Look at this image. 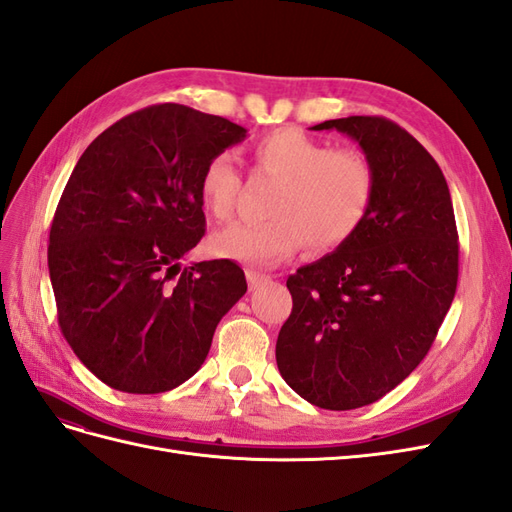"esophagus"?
I'll return each mask as SVG.
<instances>
[{"label": "esophagus", "mask_w": 512, "mask_h": 512, "mask_svg": "<svg viewBox=\"0 0 512 512\" xmlns=\"http://www.w3.org/2000/svg\"><path fill=\"white\" fill-rule=\"evenodd\" d=\"M245 277H247V284H250V288H258L260 284H267L271 280L269 275H262V273H256V271H247Z\"/></svg>", "instance_id": "obj_1"}]
</instances>
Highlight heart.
Listing matches in <instances>:
<instances>
[{
    "mask_svg": "<svg viewBox=\"0 0 512 512\" xmlns=\"http://www.w3.org/2000/svg\"><path fill=\"white\" fill-rule=\"evenodd\" d=\"M260 173L280 179L267 224L230 226L209 241L218 258L243 265H273L305 243L309 252H331L348 243L365 224L376 196V173L352 149H331L297 128H280L252 145ZM241 173L228 153H215L200 170L198 196L213 220L235 211Z\"/></svg>",
    "mask_w": 512,
    "mask_h": 512,
    "instance_id": "obj_1",
    "label": "heart"
}]
</instances>
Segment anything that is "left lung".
Masks as SVG:
<instances>
[{
	"instance_id": "left-lung-1",
	"label": "left lung",
	"mask_w": 512,
	"mask_h": 512,
	"mask_svg": "<svg viewBox=\"0 0 512 512\" xmlns=\"http://www.w3.org/2000/svg\"><path fill=\"white\" fill-rule=\"evenodd\" d=\"M376 173L365 224L335 252L288 277L292 312L275 359L294 393L324 410L369 406L425 359L453 303L459 243L438 162L384 117L329 119Z\"/></svg>"
}]
</instances>
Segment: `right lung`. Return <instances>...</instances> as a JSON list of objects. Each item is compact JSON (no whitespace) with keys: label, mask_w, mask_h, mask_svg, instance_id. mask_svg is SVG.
<instances>
[{"label":"right lung","mask_w":512,"mask_h":512,"mask_svg":"<svg viewBox=\"0 0 512 512\" xmlns=\"http://www.w3.org/2000/svg\"><path fill=\"white\" fill-rule=\"evenodd\" d=\"M247 130L183 104L119 119L76 162L49 237L57 318L111 389H175L205 363L215 327L247 290L232 260L181 267L205 235L200 170Z\"/></svg>","instance_id":"obj_1"}]
</instances>
